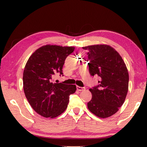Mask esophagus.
<instances>
[{"label":"esophagus","mask_w":147,"mask_h":147,"mask_svg":"<svg viewBox=\"0 0 147 147\" xmlns=\"http://www.w3.org/2000/svg\"><path fill=\"white\" fill-rule=\"evenodd\" d=\"M76 89H77V90L79 91H84V90H85V89H86L85 88H82V87H80V86H76Z\"/></svg>","instance_id":"34e87169"}]
</instances>
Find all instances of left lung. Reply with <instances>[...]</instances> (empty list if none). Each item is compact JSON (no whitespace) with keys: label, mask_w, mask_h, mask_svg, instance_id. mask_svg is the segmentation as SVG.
I'll return each instance as SVG.
<instances>
[{"label":"left lung","mask_w":147,"mask_h":147,"mask_svg":"<svg viewBox=\"0 0 147 147\" xmlns=\"http://www.w3.org/2000/svg\"><path fill=\"white\" fill-rule=\"evenodd\" d=\"M83 49L88 51L89 73L100 79L98 86L89 89L92 98L88 108L98 117H109L117 112L126 99L129 82L127 67L118 52L108 45Z\"/></svg>","instance_id":"8db88e82"}]
</instances>
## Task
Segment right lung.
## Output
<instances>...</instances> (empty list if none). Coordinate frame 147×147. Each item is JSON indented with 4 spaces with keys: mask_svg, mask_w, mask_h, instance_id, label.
I'll return each instance as SVG.
<instances>
[{
    "mask_svg": "<svg viewBox=\"0 0 147 147\" xmlns=\"http://www.w3.org/2000/svg\"><path fill=\"white\" fill-rule=\"evenodd\" d=\"M74 47L46 45L30 56L23 71V89L36 112L46 118H55L63 113L69 95L75 93V85L53 83L56 73H62L65 60Z\"/></svg>",
    "mask_w": 147,
    "mask_h": 147,
    "instance_id": "right-lung-1",
    "label": "right lung"
}]
</instances>
